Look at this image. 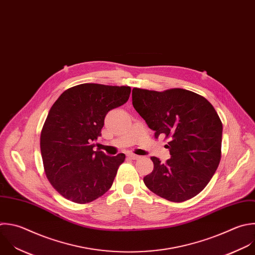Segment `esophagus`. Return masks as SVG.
I'll return each mask as SVG.
<instances>
[{"label": "esophagus", "instance_id": "1", "mask_svg": "<svg viewBox=\"0 0 255 255\" xmlns=\"http://www.w3.org/2000/svg\"><path fill=\"white\" fill-rule=\"evenodd\" d=\"M128 157L130 158V159H132V160H137V159H139L140 158V156H138V155H135V154H128Z\"/></svg>", "mask_w": 255, "mask_h": 255}]
</instances>
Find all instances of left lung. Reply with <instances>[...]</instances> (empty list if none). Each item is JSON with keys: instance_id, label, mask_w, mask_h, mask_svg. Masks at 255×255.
Returning a JSON list of instances; mask_svg holds the SVG:
<instances>
[{"instance_id": "8db88e82", "label": "left lung", "mask_w": 255, "mask_h": 255, "mask_svg": "<svg viewBox=\"0 0 255 255\" xmlns=\"http://www.w3.org/2000/svg\"><path fill=\"white\" fill-rule=\"evenodd\" d=\"M132 104L148 127L168 139L171 157H151L153 171L143 179L156 195L186 201L208 184L221 159L222 122L204 97L180 88L163 92L132 90Z\"/></svg>"}]
</instances>
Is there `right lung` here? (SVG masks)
Here are the masks:
<instances>
[{
	"instance_id": "obj_1",
	"label": "right lung",
	"mask_w": 255,
	"mask_h": 255,
	"mask_svg": "<svg viewBox=\"0 0 255 255\" xmlns=\"http://www.w3.org/2000/svg\"><path fill=\"white\" fill-rule=\"evenodd\" d=\"M129 86L85 83L67 89L51 107L41 131L44 170L66 199L89 203L112 186L125 154L94 151L106 114L129 99Z\"/></svg>"
}]
</instances>
